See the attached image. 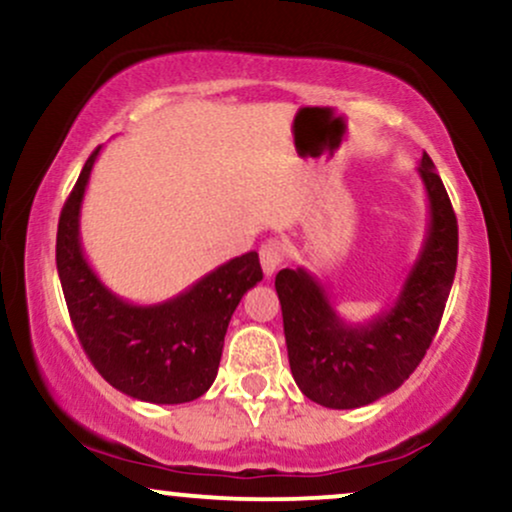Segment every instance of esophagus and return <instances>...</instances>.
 Listing matches in <instances>:
<instances>
[{
  "instance_id": "34e87169",
  "label": "esophagus",
  "mask_w": 512,
  "mask_h": 512,
  "mask_svg": "<svg viewBox=\"0 0 512 512\" xmlns=\"http://www.w3.org/2000/svg\"><path fill=\"white\" fill-rule=\"evenodd\" d=\"M260 262H262V271L264 276H274L278 264L283 262V245L276 238H269L267 243L260 248Z\"/></svg>"
}]
</instances>
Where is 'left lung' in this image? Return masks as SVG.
<instances>
[{
    "instance_id": "left-lung-1",
    "label": "left lung",
    "mask_w": 512,
    "mask_h": 512,
    "mask_svg": "<svg viewBox=\"0 0 512 512\" xmlns=\"http://www.w3.org/2000/svg\"><path fill=\"white\" fill-rule=\"evenodd\" d=\"M428 193V231L397 302L368 323H345L307 269H281V300L290 371L307 399L326 409H359L397 390L423 361L442 321L458 260L451 200L423 153L418 165Z\"/></svg>"
}]
</instances>
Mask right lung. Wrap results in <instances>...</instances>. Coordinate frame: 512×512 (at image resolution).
Here are the masks:
<instances>
[{
	"mask_svg": "<svg viewBox=\"0 0 512 512\" xmlns=\"http://www.w3.org/2000/svg\"><path fill=\"white\" fill-rule=\"evenodd\" d=\"M99 151L87 158L58 219L56 267L70 321L89 361L115 390L151 404L193 401L215 383L231 314L262 281L260 257H234L172 300H122L94 274L80 243L82 198Z\"/></svg>",
	"mask_w": 512,
	"mask_h": 512,
	"instance_id": "add662e5",
	"label": "right lung"
}]
</instances>
